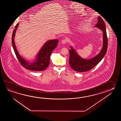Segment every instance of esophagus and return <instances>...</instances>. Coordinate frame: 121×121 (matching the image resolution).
<instances>
[{
	"mask_svg": "<svg viewBox=\"0 0 121 121\" xmlns=\"http://www.w3.org/2000/svg\"><path fill=\"white\" fill-rule=\"evenodd\" d=\"M67 40L66 39H63V40L62 41V43L63 44H66V43H67Z\"/></svg>",
	"mask_w": 121,
	"mask_h": 121,
	"instance_id": "obj_1",
	"label": "esophagus"
}]
</instances>
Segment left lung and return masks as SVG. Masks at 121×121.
Here are the masks:
<instances>
[{"instance_id": "left-lung-1", "label": "left lung", "mask_w": 121, "mask_h": 121, "mask_svg": "<svg viewBox=\"0 0 121 121\" xmlns=\"http://www.w3.org/2000/svg\"><path fill=\"white\" fill-rule=\"evenodd\" d=\"M103 32V47L100 53L90 59H85L80 57L72 47L69 50V65L72 69L79 72H86L92 69L103 59L107 51L108 39L105 22L100 16L98 18V22L95 26Z\"/></svg>"}]
</instances>
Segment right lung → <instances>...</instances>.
<instances>
[{
	"label": "right lung",
	"instance_id": "1",
	"mask_svg": "<svg viewBox=\"0 0 121 121\" xmlns=\"http://www.w3.org/2000/svg\"><path fill=\"white\" fill-rule=\"evenodd\" d=\"M18 26V24H17L15 26V28L13 30L12 37V42L14 51L18 61L26 69L39 71L46 69L50 64V56L52 52L57 47V44L59 41L57 39H55L47 41L39 52L36 61L32 63H28L18 54L15 44L14 37Z\"/></svg>",
	"mask_w": 121,
	"mask_h": 121
}]
</instances>
